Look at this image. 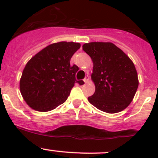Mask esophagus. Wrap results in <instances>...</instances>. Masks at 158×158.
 I'll return each mask as SVG.
<instances>
[{"label": "esophagus", "mask_w": 158, "mask_h": 158, "mask_svg": "<svg viewBox=\"0 0 158 158\" xmlns=\"http://www.w3.org/2000/svg\"><path fill=\"white\" fill-rule=\"evenodd\" d=\"M83 81H84V82H85V83H87V82H89V76H88V75H87V76H85V79H83Z\"/></svg>", "instance_id": "1"}]
</instances>
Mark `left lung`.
Listing matches in <instances>:
<instances>
[{"instance_id":"8db88e82","label":"left lung","mask_w":158,"mask_h":158,"mask_svg":"<svg viewBox=\"0 0 158 158\" xmlns=\"http://www.w3.org/2000/svg\"><path fill=\"white\" fill-rule=\"evenodd\" d=\"M82 49L93 62L91 75L95 86L89 102L101 111L118 113L129 106L138 87L137 70L133 62L112 43L92 42Z\"/></svg>"}]
</instances>
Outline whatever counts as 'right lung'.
Listing matches in <instances>:
<instances>
[{
	"label": "right lung",
	"mask_w": 158,
	"mask_h": 158,
	"mask_svg": "<svg viewBox=\"0 0 158 158\" xmlns=\"http://www.w3.org/2000/svg\"><path fill=\"white\" fill-rule=\"evenodd\" d=\"M81 45L79 43L59 42L47 46L28 61L22 73L20 90L31 109L49 111L67 99L70 91L78 82L79 67L70 66V60Z\"/></svg>",
	"instance_id": "1"
}]
</instances>
